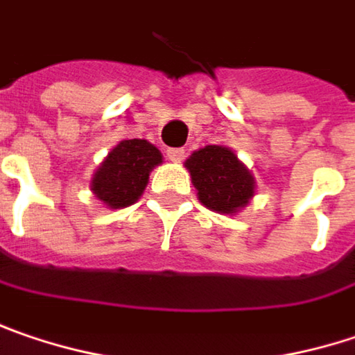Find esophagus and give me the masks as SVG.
I'll return each mask as SVG.
<instances>
[{
    "instance_id": "34e87169",
    "label": "esophagus",
    "mask_w": 355,
    "mask_h": 355,
    "mask_svg": "<svg viewBox=\"0 0 355 355\" xmlns=\"http://www.w3.org/2000/svg\"><path fill=\"white\" fill-rule=\"evenodd\" d=\"M166 157L171 158L173 162H180L184 158V150L182 148H168L166 150Z\"/></svg>"
}]
</instances>
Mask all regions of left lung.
Masks as SVG:
<instances>
[{
	"label": "left lung",
	"instance_id": "left-lung-1",
	"mask_svg": "<svg viewBox=\"0 0 355 355\" xmlns=\"http://www.w3.org/2000/svg\"><path fill=\"white\" fill-rule=\"evenodd\" d=\"M184 166L197 189L198 200L220 215H237L255 197V177L225 144L195 150Z\"/></svg>",
	"mask_w": 355,
	"mask_h": 355
}]
</instances>
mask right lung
Masks as SVG:
<instances>
[{"label":"right lung","mask_w":355,"mask_h":355,"mask_svg":"<svg viewBox=\"0 0 355 355\" xmlns=\"http://www.w3.org/2000/svg\"><path fill=\"white\" fill-rule=\"evenodd\" d=\"M158 164H162V155L148 140H120L96 168L90 191L108 209L130 207L142 197Z\"/></svg>","instance_id":"obj_1"}]
</instances>
